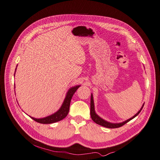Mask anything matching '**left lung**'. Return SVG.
Masks as SVG:
<instances>
[{
    "instance_id": "1",
    "label": "left lung",
    "mask_w": 160,
    "mask_h": 160,
    "mask_svg": "<svg viewBox=\"0 0 160 160\" xmlns=\"http://www.w3.org/2000/svg\"><path fill=\"white\" fill-rule=\"evenodd\" d=\"M144 104L143 103V105H142V107L141 108V109L138 111V112L135 115H134L133 117H131V118H129V119H128L126 121H124L123 122H120V123H111V122H107L104 119H102V118H101L99 116L97 115V113L95 112L93 97V94L92 93V95H91V102H90V114H91V117H92V120L95 123H96L97 124L100 125V126H103L105 128H120V127L123 126L124 124H126V123H128V122H129L132 119H133L134 118H135L138 114L141 112V110L142 109V108L144 107Z\"/></svg>"
}]
</instances>
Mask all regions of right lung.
I'll list each match as a JSON object with an SVG mask.
<instances>
[{"label":"right lung","mask_w":160,"mask_h":160,"mask_svg":"<svg viewBox=\"0 0 160 160\" xmlns=\"http://www.w3.org/2000/svg\"><path fill=\"white\" fill-rule=\"evenodd\" d=\"M17 67H18V65H17ZM17 67L16 68L15 72L16 71ZM14 76H15V74H14ZM80 86V85L75 86L71 88L68 90V92H67V94L65 96V98L63 102V104H62L61 107L59 108V109L57 111V112H54L53 114H52L50 116H48L44 118H35L31 117L30 116H29L34 121H36L40 123H43V124L53 123H55V122H59L61 120L64 119L67 116V114L69 112V107H70V103H71L72 97L73 95L74 94V93L76 92V90H77V89H78V88Z\"/></svg>","instance_id":"right-lung-1"}]
</instances>
